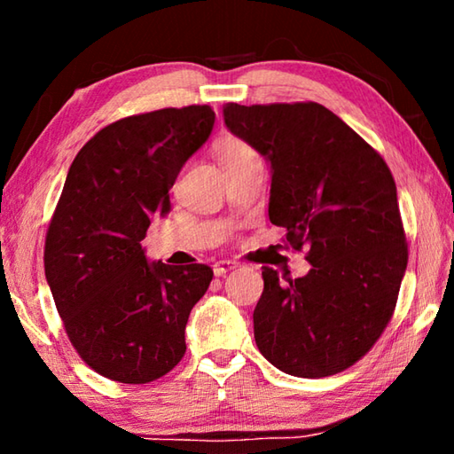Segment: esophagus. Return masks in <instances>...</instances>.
<instances>
[{
    "mask_svg": "<svg viewBox=\"0 0 454 454\" xmlns=\"http://www.w3.org/2000/svg\"><path fill=\"white\" fill-rule=\"evenodd\" d=\"M238 262L234 260H220V262L214 264V274L216 276H226L230 270H236Z\"/></svg>",
    "mask_w": 454,
    "mask_h": 454,
    "instance_id": "obj_1",
    "label": "esophagus"
}]
</instances>
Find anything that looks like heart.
<instances>
[{
	"mask_svg": "<svg viewBox=\"0 0 454 454\" xmlns=\"http://www.w3.org/2000/svg\"><path fill=\"white\" fill-rule=\"evenodd\" d=\"M252 148L246 142H242L240 137H234V136H224L220 137V140L214 144V153H216L218 162L224 166L228 162H232V160L244 156V153H250Z\"/></svg>",
	"mask_w": 454,
	"mask_h": 454,
	"instance_id": "1",
	"label": "heart"
}]
</instances>
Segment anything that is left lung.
<instances>
[{
	"label": "left lung",
	"mask_w": 454,
	"mask_h": 454,
	"mask_svg": "<svg viewBox=\"0 0 454 454\" xmlns=\"http://www.w3.org/2000/svg\"><path fill=\"white\" fill-rule=\"evenodd\" d=\"M224 121L270 162L268 216L312 264L302 278L262 268L258 350L302 379L347 371L393 318L409 262L393 174L317 102L226 104Z\"/></svg>",
	"instance_id": "8db88e82"
}]
</instances>
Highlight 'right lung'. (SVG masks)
I'll use <instances>...</instances> for the list:
<instances>
[{
    "label": "right lung",
    "mask_w": 454,
    "mask_h": 454,
    "mask_svg": "<svg viewBox=\"0 0 454 454\" xmlns=\"http://www.w3.org/2000/svg\"><path fill=\"white\" fill-rule=\"evenodd\" d=\"M210 106L164 107L106 126L74 158L45 236L43 266L66 334L106 379L145 384L180 363L206 264L148 262L142 240L212 132Z\"/></svg>",
    "instance_id": "obj_1"
}]
</instances>
